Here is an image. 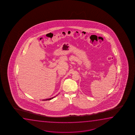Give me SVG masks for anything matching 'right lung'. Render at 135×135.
<instances>
[{"label": "right lung", "instance_id": "add662e5", "mask_svg": "<svg viewBox=\"0 0 135 135\" xmlns=\"http://www.w3.org/2000/svg\"><path fill=\"white\" fill-rule=\"evenodd\" d=\"M58 95V94H57ZM57 96V95L56 96ZM56 96H54V97H52V98H49V99H45V100H44V101H45V100H52V99L53 98H54V97H55Z\"/></svg>", "mask_w": 135, "mask_h": 135}]
</instances>
